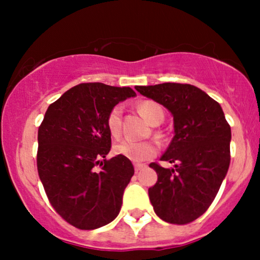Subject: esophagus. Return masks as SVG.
I'll return each instance as SVG.
<instances>
[{
    "label": "esophagus",
    "mask_w": 260,
    "mask_h": 260,
    "mask_svg": "<svg viewBox=\"0 0 260 260\" xmlns=\"http://www.w3.org/2000/svg\"><path fill=\"white\" fill-rule=\"evenodd\" d=\"M145 168V165H143V164H134V171L136 172H139L140 170H143Z\"/></svg>",
    "instance_id": "obj_1"
}]
</instances>
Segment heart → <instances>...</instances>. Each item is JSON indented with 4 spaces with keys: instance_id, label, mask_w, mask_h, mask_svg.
<instances>
[{
    "instance_id": "b5f03b06",
    "label": "heart",
    "mask_w": 260,
    "mask_h": 260,
    "mask_svg": "<svg viewBox=\"0 0 260 260\" xmlns=\"http://www.w3.org/2000/svg\"><path fill=\"white\" fill-rule=\"evenodd\" d=\"M138 109L143 117L153 126H157L164 120L162 107L154 101H143L139 104ZM121 121L122 107L115 106L110 111L106 120L107 129L113 137H117L121 132ZM156 151L157 147L153 142H134L131 139L121 140L116 143L113 147V153L116 155H121L134 162H142V161L150 159L156 154Z\"/></svg>"
}]
</instances>
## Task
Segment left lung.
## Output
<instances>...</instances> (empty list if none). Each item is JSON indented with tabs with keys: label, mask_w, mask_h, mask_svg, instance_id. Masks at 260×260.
Wrapping results in <instances>:
<instances>
[{
	"label": "left lung",
	"mask_w": 260,
	"mask_h": 260,
	"mask_svg": "<svg viewBox=\"0 0 260 260\" xmlns=\"http://www.w3.org/2000/svg\"><path fill=\"white\" fill-rule=\"evenodd\" d=\"M174 117L175 136L161 156L174 168L150 164L157 182L149 188L154 211L170 223L192 222L207 211L230 166L231 128L219 103L190 84L136 86Z\"/></svg>",
	"instance_id": "left-lung-1"
}]
</instances>
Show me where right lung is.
Here are the masks:
<instances>
[{"label":"right lung","instance_id":"right-lung-1","mask_svg":"<svg viewBox=\"0 0 260 260\" xmlns=\"http://www.w3.org/2000/svg\"><path fill=\"white\" fill-rule=\"evenodd\" d=\"M133 96L129 86L83 83L45 113L38 131L39 177L52 207L74 228L99 229L120 213L134 168L121 155L105 159L111 149L106 120L120 101Z\"/></svg>","mask_w":260,"mask_h":260}]
</instances>
